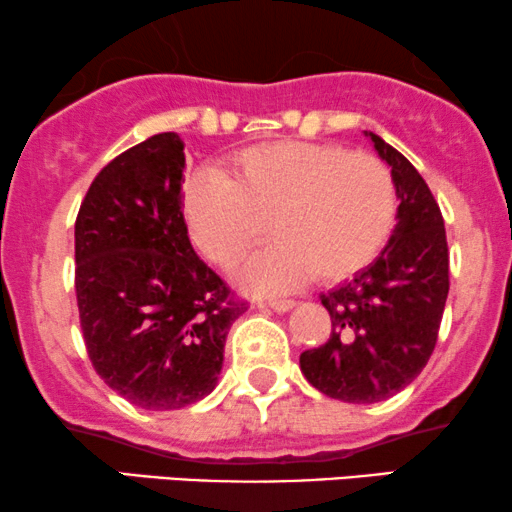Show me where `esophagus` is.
Returning a JSON list of instances; mask_svg holds the SVG:
<instances>
[{"label": "esophagus", "instance_id": "34e87169", "mask_svg": "<svg viewBox=\"0 0 512 512\" xmlns=\"http://www.w3.org/2000/svg\"><path fill=\"white\" fill-rule=\"evenodd\" d=\"M265 305L275 310V313H287V310L294 308L296 301H291V298H272V301H268Z\"/></svg>", "mask_w": 512, "mask_h": 512}]
</instances>
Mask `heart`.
I'll list each match as a JSON object with an SVG mask.
<instances>
[{"label": "heart", "mask_w": 512, "mask_h": 512, "mask_svg": "<svg viewBox=\"0 0 512 512\" xmlns=\"http://www.w3.org/2000/svg\"><path fill=\"white\" fill-rule=\"evenodd\" d=\"M192 242L232 268L270 232L275 242L240 270L244 289L282 294L313 277L345 280L393 235L397 185L381 159L334 143H263L204 171L185 190Z\"/></svg>", "instance_id": "b5f03b06"}]
</instances>
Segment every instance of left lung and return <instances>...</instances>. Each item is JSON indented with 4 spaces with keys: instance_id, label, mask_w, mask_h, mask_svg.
Instances as JSON below:
<instances>
[{
    "instance_id": "8db88e82",
    "label": "left lung",
    "mask_w": 512,
    "mask_h": 512,
    "mask_svg": "<svg viewBox=\"0 0 512 512\" xmlns=\"http://www.w3.org/2000/svg\"><path fill=\"white\" fill-rule=\"evenodd\" d=\"M364 134L395 178L397 225L374 263L320 296L331 336L301 355L320 393L353 404L388 400L421 374L449 294L447 232L433 192L402 152Z\"/></svg>"
}]
</instances>
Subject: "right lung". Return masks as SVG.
<instances>
[{
    "label": "right lung",
    "instance_id": "1",
    "mask_svg": "<svg viewBox=\"0 0 512 512\" xmlns=\"http://www.w3.org/2000/svg\"><path fill=\"white\" fill-rule=\"evenodd\" d=\"M183 141L134 145L94 178L75 223V291L96 374L141 409H181L216 388L225 336L247 310L192 249Z\"/></svg>",
    "mask_w": 512,
    "mask_h": 512
}]
</instances>
